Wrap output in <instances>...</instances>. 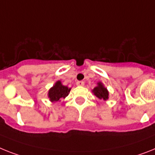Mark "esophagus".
<instances>
[{
	"mask_svg": "<svg viewBox=\"0 0 155 155\" xmlns=\"http://www.w3.org/2000/svg\"><path fill=\"white\" fill-rule=\"evenodd\" d=\"M76 85L77 86H84V81H77L76 82Z\"/></svg>",
	"mask_w": 155,
	"mask_h": 155,
	"instance_id": "esophagus-1",
	"label": "esophagus"
}]
</instances>
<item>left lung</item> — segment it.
Returning <instances> with one entry per match:
<instances>
[{
  "label": "left lung",
  "mask_w": 155,
  "mask_h": 155,
  "mask_svg": "<svg viewBox=\"0 0 155 155\" xmlns=\"http://www.w3.org/2000/svg\"><path fill=\"white\" fill-rule=\"evenodd\" d=\"M92 91L94 94V95L97 96L100 99L102 98V99L106 101V100L108 99V97H109V92H108L106 87H104L102 83H98L97 87H94V89Z\"/></svg>",
  "instance_id": "1"
}]
</instances>
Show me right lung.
<instances>
[{"label":"right lung","instance_id":"right-lung-1","mask_svg":"<svg viewBox=\"0 0 155 155\" xmlns=\"http://www.w3.org/2000/svg\"><path fill=\"white\" fill-rule=\"evenodd\" d=\"M70 90L71 88L62 85L61 81H58L55 85L49 90L48 95H49V99L51 102H58L60 100V98H61V97L64 98L66 96H68Z\"/></svg>","mask_w":155,"mask_h":155}]
</instances>
